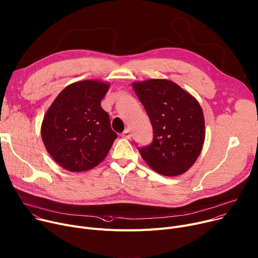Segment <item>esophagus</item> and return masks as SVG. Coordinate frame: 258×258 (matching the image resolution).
I'll return each mask as SVG.
<instances>
[{
  "mask_svg": "<svg viewBox=\"0 0 258 258\" xmlns=\"http://www.w3.org/2000/svg\"><path fill=\"white\" fill-rule=\"evenodd\" d=\"M122 136L124 137V138H130V130L129 129H126L123 133H122Z\"/></svg>",
  "mask_w": 258,
  "mask_h": 258,
  "instance_id": "obj_1",
  "label": "esophagus"
}]
</instances>
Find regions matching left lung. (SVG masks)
Listing matches in <instances>:
<instances>
[{"mask_svg": "<svg viewBox=\"0 0 258 258\" xmlns=\"http://www.w3.org/2000/svg\"><path fill=\"white\" fill-rule=\"evenodd\" d=\"M132 87L153 127L151 145L138 148L156 172L175 176L186 172L205 143V117L196 99L167 79H148Z\"/></svg>", "mask_w": 258, "mask_h": 258, "instance_id": "1", "label": "left lung"}]
</instances>
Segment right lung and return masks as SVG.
Segmentation results:
<instances>
[{
  "label": "right lung",
  "instance_id": "obj_1",
  "mask_svg": "<svg viewBox=\"0 0 258 258\" xmlns=\"http://www.w3.org/2000/svg\"><path fill=\"white\" fill-rule=\"evenodd\" d=\"M109 84L77 82L66 87L46 111L41 125L43 144L63 168L87 171L104 160L116 133L101 100Z\"/></svg>",
  "mask_w": 258,
  "mask_h": 258
}]
</instances>
